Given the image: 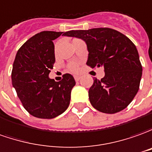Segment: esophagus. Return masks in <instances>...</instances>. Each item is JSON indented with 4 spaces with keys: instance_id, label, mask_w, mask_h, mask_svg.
Masks as SVG:
<instances>
[{
    "instance_id": "obj_1",
    "label": "esophagus",
    "mask_w": 152,
    "mask_h": 152,
    "mask_svg": "<svg viewBox=\"0 0 152 152\" xmlns=\"http://www.w3.org/2000/svg\"><path fill=\"white\" fill-rule=\"evenodd\" d=\"M74 78H75V80H76V81H78V80H80V79L81 78V76H74Z\"/></svg>"
}]
</instances>
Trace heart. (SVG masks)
I'll list each match as a JSON object with an SVG mask.
<instances>
[{
	"mask_svg": "<svg viewBox=\"0 0 152 152\" xmlns=\"http://www.w3.org/2000/svg\"><path fill=\"white\" fill-rule=\"evenodd\" d=\"M70 69H71V71H72V72H77L78 69H79V66L76 62L72 63V64H71V66H70Z\"/></svg>",
	"mask_w": 152,
	"mask_h": 152,
	"instance_id": "b5f03b06",
	"label": "heart"
}]
</instances>
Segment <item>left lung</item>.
<instances>
[{
  "label": "left lung",
  "instance_id": "obj_1",
  "mask_svg": "<svg viewBox=\"0 0 152 152\" xmlns=\"http://www.w3.org/2000/svg\"><path fill=\"white\" fill-rule=\"evenodd\" d=\"M84 41L88 50L86 65L103 66L105 76L94 78L89 89L91 104L97 111L114 114L124 110L139 90L142 67L136 46L122 33L110 28L67 31Z\"/></svg>",
  "mask_w": 152,
  "mask_h": 152
}]
</instances>
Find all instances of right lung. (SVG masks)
Masks as SVG:
<instances>
[{
    "instance_id": "right-lung-1",
    "label": "right lung",
    "mask_w": 152,
    "mask_h": 152,
    "mask_svg": "<svg viewBox=\"0 0 152 152\" xmlns=\"http://www.w3.org/2000/svg\"><path fill=\"white\" fill-rule=\"evenodd\" d=\"M67 32L41 31L20 48L11 73L12 86L25 109L37 118L51 119L69 106L71 92L76 85L71 74L58 82L49 77L55 63L53 41Z\"/></svg>"
}]
</instances>
